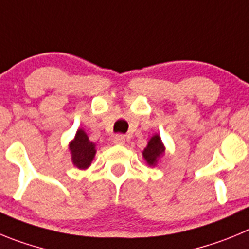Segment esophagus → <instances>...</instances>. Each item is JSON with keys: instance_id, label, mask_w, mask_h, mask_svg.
I'll list each match as a JSON object with an SVG mask.
<instances>
[{"instance_id": "esophagus-1", "label": "esophagus", "mask_w": 249, "mask_h": 249, "mask_svg": "<svg viewBox=\"0 0 249 249\" xmlns=\"http://www.w3.org/2000/svg\"><path fill=\"white\" fill-rule=\"evenodd\" d=\"M125 136L122 135V134H118V135H115L113 138V141H114V144H118V145H124L125 144Z\"/></svg>"}]
</instances>
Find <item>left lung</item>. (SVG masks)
Wrapping results in <instances>:
<instances>
[{
    "mask_svg": "<svg viewBox=\"0 0 249 249\" xmlns=\"http://www.w3.org/2000/svg\"><path fill=\"white\" fill-rule=\"evenodd\" d=\"M163 152H165V146H163L160 136L156 134L149 140L147 146L142 151V156H144V159L150 166H155Z\"/></svg>",
    "mask_w": 249,
    "mask_h": 249,
    "instance_id": "obj_1",
    "label": "left lung"
}]
</instances>
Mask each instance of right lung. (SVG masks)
Masks as SVG:
<instances>
[{
	"label": "right lung",
	"instance_id": "right-lung-1",
	"mask_svg": "<svg viewBox=\"0 0 249 249\" xmlns=\"http://www.w3.org/2000/svg\"><path fill=\"white\" fill-rule=\"evenodd\" d=\"M69 150L71 154V161L78 169H88L95 156V144L89 140L86 131L79 129L75 134V138L71 141Z\"/></svg>",
	"mask_w": 249,
	"mask_h": 249
}]
</instances>
